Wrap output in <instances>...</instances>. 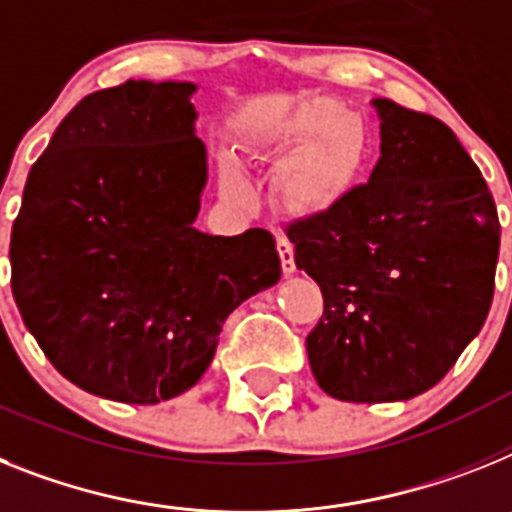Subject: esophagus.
<instances>
[{
	"instance_id": "esophagus-1",
	"label": "esophagus",
	"mask_w": 512,
	"mask_h": 512,
	"mask_svg": "<svg viewBox=\"0 0 512 512\" xmlns=\"http://www.w3.org/2000/svg\"><path fill=\"white\" fill-rule=\"evenodd\" d=\"M278 255H281V265H283V273L286 276H291L296 270V263H294V247H291V242L286 239L283 234H278Z\"/></svg>"
}]
</instances>
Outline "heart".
I'll return each instance as SVG.
<instances>
[{"label":"heart","mask_w":512,"mask_h":512,"mask_svg":"<svg viewBox=\"0 0 512 512\" xmlns=\"http://www.w3.org/2000/svg\"><path fill=\"white\" fill-rule=\"evenodd\" d=\"M328 130H333V119H330L328 111H307V114H299L286 130L278 132L276 140L281 148L296 153V150H307ZM349 171V153H341V150L330 148V145L315 148L294 163V169L289 171V179H286V192L299 203H317L333 190H338L343 179L349 176ZM223 187L236 197L247 192L244 174L236 163L229 161L223 166Z\"/></svg>","instance_id":"1"}]
</instances>
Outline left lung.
I'll list each match as a JSON object with an SVG mask.
<instances>
[{"instance_id": "8db88e82", "label": "left lung", "mask_w": 512, "mask_h": 512, "mask_svg": "<svg viewBox=\"0 0 512 512\" xmlns=\"http://www.w3.org/2000/svg\"><path fill=\"white\" fill-rule=\"evenodd\" d=\"M380 161L364 184L286 226L322 291L307 336L338 401H409L448 375L489 315L500 221L482 171L440 119L375 98Z\"/></svg>"}]
</instances>
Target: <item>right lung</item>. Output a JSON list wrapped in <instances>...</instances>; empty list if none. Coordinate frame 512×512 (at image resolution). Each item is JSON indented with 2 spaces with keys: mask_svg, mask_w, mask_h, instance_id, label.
I'll list each match as a JSON object with an SVG mask.
<instances>
[{
  "mask_svg": "<svg viewBox=\"0 0 512 512\" xmlns=\"http://www.w3.org/2000/svg\"><path fill=\"white\" fill-rule=\"evenodd\" d=\"M195 83L127 80L62 119L12 226V296L59 375L122 403L190 390L226 317L276 286L265 229H195L208 150Z\"/></svg>",
  "mask_w": 512,
  "mask_h": 512,
  "instance_id": "1",
  "label": "right lung"
}]
</instances>
